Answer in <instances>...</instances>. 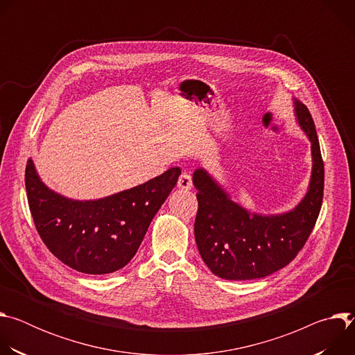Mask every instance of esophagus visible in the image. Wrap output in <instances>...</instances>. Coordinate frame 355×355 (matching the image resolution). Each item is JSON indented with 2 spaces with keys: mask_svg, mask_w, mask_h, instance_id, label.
<instances>
[{
  "mask_svg": "<svg viewBox=\"0 0 355 355\" xmlns=\"http://www.w3.org/2000/svg\"><path fill=\"white\" fill-rule=\"evenodd\" d=\"M178 188L181 189H191L192 188V178L191 174L184 171L178 178Z\"/></svg>",
  "mask_w": 355,
  "mask_h": 355,
  "instance_id": "esophagus-1",
  "label": "esophagus"
}]
</instances>
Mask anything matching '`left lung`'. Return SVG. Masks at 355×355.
Masks as SVG:
<instances>
[{"label": "left lung", "instance_id": "left-lung-1", "mask_svg": "<svg viewBox=\"0 0 355 355\" xmlns=\"http://www.w3.org/2000/svg\"><path fill=\"white\" fill-rule=\"evenodd\" d=\"M299 126L312 143V175L306 195L289 212L251 214L204 168L193 173L198 189L195 240L202 260L223 279L264 278L288 266L305 245L318 220L324 188V166L312 115L293 101Z\"/></svg>", "mask_w": 355, "mask_h": 355}]
</instances>
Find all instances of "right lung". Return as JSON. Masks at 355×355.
<instances>
[{"label": "right lung", "instance_id": "1", "mask_svg": "<svg viewBox=\"0 0 355 355\" xmlns=\"http://www.w3.org/2000/svg\"><path fill=\"white\" fill-rule=\"evenodd\" d=\"M180 174V167H173L111 196L76 200L49 189L29 159L25 185L36 230L49 251L76 271L101 275L133 259Z\"/></svg>", "mask_w": 355, "mask_h": 355}]
</instances>
